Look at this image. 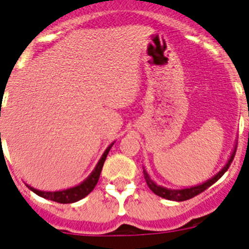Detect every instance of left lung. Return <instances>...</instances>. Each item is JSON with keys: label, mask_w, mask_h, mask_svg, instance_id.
Instances as JSON below:
<instances>
[{"label": "left lung", "mask_w": 249, "mask_h": 249, "mask_svg": "<svg viewBox=\"0 0 249 249\" xmlns=\"http://www.w3.org/2000/svg\"><path fill=\"white\" fill-rule=\"evenodd\" d=\"M235 153H236V146H235V148H233V151L231 152L230 158H229V160L226 161L225 165L221 168V170L219 171L218 174H215L213 178H211L209 180L204 181V182L201 183V185L192 186V187H187V189H180V190L168 189V187H163V186H160V185H157V183L152 180L151 176L148 175V173L146 171V169L143 168L144 180H146L147 185H148V187L151 189V191L153 192V194H156L157 196L161 197V198L169 199V201H176V202L187 201V199L197 196V195H199L201 192H203L204 190H207L208 187H211L214 182H216V181H218L219 178H220L221 176L225 174V171L228 170L229 166L231 165V163H232V160H233V157H235Z\"/></svg>", "instance_id": "1"}]
</instances>
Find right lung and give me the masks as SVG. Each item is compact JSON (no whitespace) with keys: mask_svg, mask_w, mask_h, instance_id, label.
Listing matches in <instances>:
<instances>
[{"mask_svg":"<svg viewBox=\"0 0 249 249\" xmlns=\"http://www.w3.org/2000/svg\"><path fill=\"white\" fill-rule=\"evenodd\" d=\"M113 144H114V142L110 143L109 146L107 147V149L103 152L102 157L100 158L98 163L96 164L92 173H91L90 175L83 181V182L74 186V187H71V189H67V190H62V191L51 192V191H40V190H36L34 189V187H31L30 185H26V186H28L29 190H31V191H33L34 194L37 195V196L42 197V198H46V199H50V201L58 202V203L67 204V203H74V202L80 201V199H83L84 197L88 196V195L95 189V186L97 185L98 178H100V175H101V171H102V168H103V164H105V160L106 158H107L108 152L110 151Z\"/></svg>","mask_w":249,"mask_h":249,"instance_id":"right-lung-1","label":"right lung"}]
</instances>
